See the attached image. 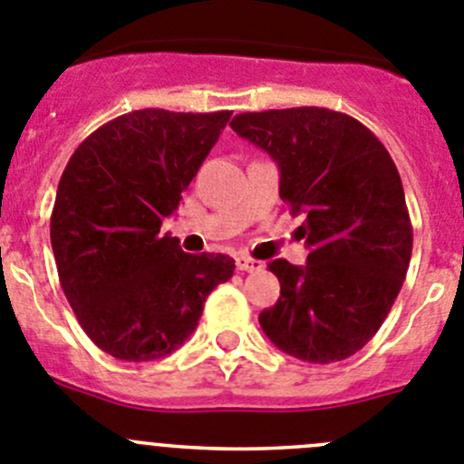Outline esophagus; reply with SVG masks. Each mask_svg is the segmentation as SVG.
<instances>
[{
  "instance_id": "obj_1",
  "label": "esophagus",
  "mask_w": 464,
  "mask_h": 464,
  "mask_svg": "<svg viewBox=\"0 0 464 464\" xmlns=\"http://www.w3.org/2000/svg\"><path fill=\"white\" fill-rule=\"evenodd\" d=\"M236 266H237V270H242V272H258L266 267L263 266V261H256V258H252V256H237Z\"/></svg>"
}]
</instances>
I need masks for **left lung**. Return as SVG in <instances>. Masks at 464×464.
Masks as SVG:
<instances>
[{"label": "left lung", "instance_id": "obj_1", "mask_svg": "<svg viewBox=\"0 0 464 464\" xmlns=\"http://www.w3.org/2000/svg\"><path fill=\"white\" fill-rule=\"evenodd\" d=\"M233 132L279 164V197L304 212L306 266L276 258L281 297L258 315L267 339L311 363L348 359L392 311L412 256L401 176L382 141L324 107L245 111Z\"/></svg>", "mask_w": 464, "mask_h": 464}]
</instances>
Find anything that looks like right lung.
Masks as SVG:
<instances>
[{"instance_id":"right-lung-1","label":"right lung","mask_w":464,"mask_h":464,"mask_svg":"<svg viewBox=\"0 0 464 464\" xmlns=\"http://www.w3.org/2000/svg\"><path fill=\"white\" fill-rule=\"evenodd\" d=\"M228 119L130 111L91 132L63 169L50 218L56 272L82 330L111 357H167L233 276V258L185 254L160 233Z\"/></svg>"}]
</instances>
